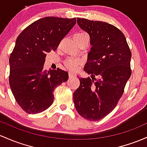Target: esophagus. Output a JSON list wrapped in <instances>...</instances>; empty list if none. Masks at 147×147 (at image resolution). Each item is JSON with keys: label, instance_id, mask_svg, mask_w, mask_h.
<instances>
[{"label": "esophagus", "instance_id": "obj_1", "mask_svg": "<svg viewBox=\"0 0 147 147\" xmlns=\"http://www.w3.org/2000/svg\"><path fill=\"white\" fill-rule=\"evenodd\" d=\"M76 76V74L72 72H69V77H74Z\"/></svg>", "mask_w": 147, "mask_h": 147}]
</instances>
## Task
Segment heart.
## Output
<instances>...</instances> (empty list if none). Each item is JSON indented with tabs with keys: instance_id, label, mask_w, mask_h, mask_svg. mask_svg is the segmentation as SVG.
<instances>
[{
	"instance_id": "b5f03b06",
	"label": "heart",
	"mask_w": 147,
	"mask_h": 147,
	"mask_svg": "<svg viewBox=\"0 0 147 147\" xmlns=\"http://www.w3.org/2000/svg\"><path fill=\"white\" fill-rule=\"evenodd\" d=\"M85 35H88L85 32L80 31L77 33L74 36L77 37H82L85 36ZM65 65L68 67L70 70H75L79 67V66L82 64V61L79 59L76 58H68L65 61Z\"/></svg>"
}]
</instances>
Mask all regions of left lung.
<instances>
[{
    "label": "left lung",
    "instance_id": "8db88e82",
    "mask_svg": "<svg viewBox=\"0 0 147 147\" xmlns=\"http://www.w3.org/2000/svg\"><path fill=\"white\" fill-rule=\"evenodd\" d=\"M77 24L91 39L84 70L93 77L80 79L73 100L81 117L97 121L112 112L123 95L131 75V51L123 33L112 24L80 18Z\"/></svg>",
    "mask_w": 147,
    "mask_h": 147
}]
</instances>
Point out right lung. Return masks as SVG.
Masks as SVG:
<instances>
[{"label": "right lung", "mask_w": 147, "mask_h": 147, "mask_svg": "<svg viewBox=\"0 0 147 147\" xmlns=\"http://www.w3.org/2000/svg\"><path fill=\"white\" fill-rule=\"evenodd\" d=\"M76 24V18L47 17L27 26L16 40L9 56V83L16 101L24 111L37 114L54 102V88L68 78L66 71L45 70L47 53L56 51Z\"/></svg>", "instance_id": "right-lung-1"}]
</instances>
